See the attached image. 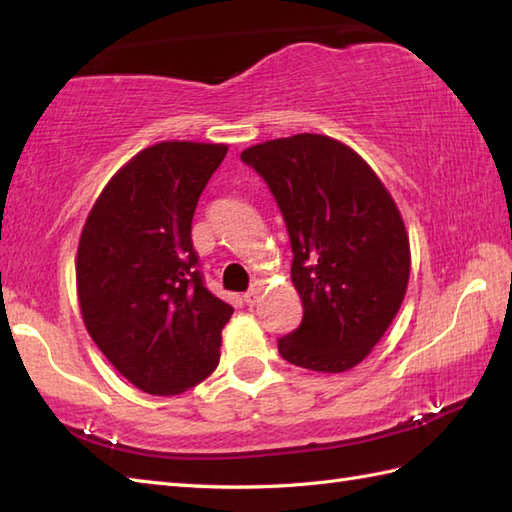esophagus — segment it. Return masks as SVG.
<instances>
[{
    "label": "esophagus",
    "mask_w": 512,
    "mask_h": 512,
    "mask_svg": "<svg viewBox=\"0 0 512 512\" xmlns=\"http://www.w3.org/2000/svg\"><path fill=\"white\" fill-rule=\"evenodd\" d=\"M257 299H259V288H250V290L244 292V303H246V306H255Z\"/></svg>",
    "instance_id": "obj_1"
}]
</instances>
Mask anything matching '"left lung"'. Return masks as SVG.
<instances>
[{
    "instance_id": "8db88e82",
    "label": "left lung",
    "mask_w": 512,
    "mask_h": 512,
    "mask_svg": "<svg viewBox=\"0 0 512 512\" xmlns=\"http://www.w3.org/2000/svg\"><path fill=\"white\" fill-rule=\"evenodd\" d=\"M275 195L292 246L301 325L277 347L288 363L339 374L374 350L409 281V237L396 202L367 162L319 134L242 151Z\"/></svg>"
}]
</instances>
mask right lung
Here are the masks:
<instances>
[{"label": "right lung", "mask_w": 512, "mask_h": 512, "mask_svg": "<svg viewBox=\"0 0 512 512\" xmlns=\"http://www.w3.org/2000/svg\"><path fill=\"white\" fill-rule=\"evenodd\" d=\"M226 151L189 140L143 149L107 182L83 226L76 290L85 328L147 394H182L220 363L233 308L204 286L191 222Z\"/></svg>", "instance_id": "obj_1"}]
</instances>
